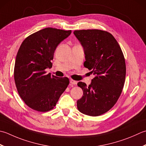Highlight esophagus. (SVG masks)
I'll list each match as a JSON object with an SVG mask.
<instances>
[{
    "mask_svg": "<svg viewBox=\"0 0 146 146\" xmlns=\"http://www.w3.org/2000/svg\"><path fill=\"white\" fill-rule=\"evenodd\" d=\"M70 85H76L77 84V82L76 81L73 80H71V79L70 80Z\"/></svg>",
    "mask_w": 146,
    "mask_h": 146,
    "instance_id": "obj_1",
    "label": "esophagus"
}]
</instances>
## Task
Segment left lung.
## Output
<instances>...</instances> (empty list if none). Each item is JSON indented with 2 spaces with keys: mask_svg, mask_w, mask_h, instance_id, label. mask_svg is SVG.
<instances>
[{
  "mask_svg": "<svg viewBox=\"0 0 146 146\" xmlns=\"http://www.w3.org/2000/svg\"><path fill=\"white\" fill-rule=\"evenodd\" d=\"M84 48V66L94 78L87 86L79 82L83 96L77 101V108L84 115L97 116L109 111L121 95L126 66L124 56L116 40L111 33L99 30L74 31Z\"/></svg>",
  "mask_w": 146,
  "mask_h": 146,
  "instance_id": "left-lung-1",
  "label": "left lung"
}]
</instances>
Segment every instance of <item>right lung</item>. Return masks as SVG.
Returning a JSON list of instances; mask_svg holds the SVG:
<instances>
[{
    "instance_id": "obj_1",
    "label": "right lung",
    "mask_w": 146,
    "mask_h": 146,
    "mask_svg": "<svg viewBox=\"0 0 146 146\" xmlns=\"http://www.w3.org/2000/svg\"><path fill=\"white\" fill-rule=\"evenodd\" d=\"M71 30L46 28L28 36L17 54L14 76L16 86L25 104L34 110H52L70 81L46 74L57 47L69 36Z\"/></svg>"
}]
</instances>
